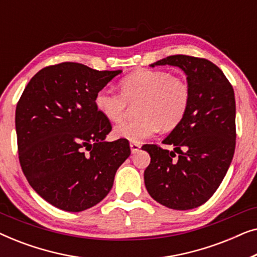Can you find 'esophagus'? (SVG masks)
Listing matches in <instances>:
<instances>
[{"label": "esophagus", "instance_id": "1", "mask_svg": "<svg viewBox=\"0 0 257 257\" xmlns=\"http://www.w3.org/2000/svg\"><path fill=\"white\" fill-rule=\"evenodd\" d=\"M130 147H131V152L135 154L140 150L142 145H140V144H138V143H131V144H130Z\"/></svg>", "mask_w": 257, "mask_h": 257}]
</instances>
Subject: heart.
<instances>
[{
	"label": "heart",
	"mask_w": 257,
	"mask_h": 257,
	"mask_svg": "<svg viewBox=\"0 0 257 257\" xmlns=\"http://www.w3.org/2000/svg\"><path fill=\"white\" fill-rule=\"evenodd\" d=\"M120 93L101 89L94 96L98 112L111 122L124 117L128 105H136L138 118L115 126L114 137L142 143L161 128L171 131L184 120L191 103V89L181 77L161 70H140L119 83Z\"/></svg>",
	"instance_id": "1"
}]
</instances>
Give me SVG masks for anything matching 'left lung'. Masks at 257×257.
Returning <instances> with one entry per match:
<instances>
[{
    "instance_id": "8db88e82",
    "label": "left lung",
    "mask_w": 257,
    "mask_h": 257,
    "mask_svg": "<svg viewBox=\"0 0 257 257\" xmlns=\"http://www.w3.org/2000/svg\"><path fill=\"white\" fill-rule=\"evenodd\" d=\"M156 65L178 66L185 72L191 103L184 120L163 140L173 145V151L143 146L151 157L144 180L157 202L172 209H193L215 193L233 160L234 90L223 72L207 59L174 55L151 64Z\"/></svg>"
}]
</instances>
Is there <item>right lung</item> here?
I'll list each match as a JSON object with an SVG mask.
<instances>
[{
  "label": "right lung",
  "mask_w": 257,
  "mask_h": 257,
  "mask_svg": "<svg viewBox=\"0 0 257 257\" xmlns=\"http://www.w3.org/2000/svg\"><path fill=\"white\" fill-rule=\"evenodd\" d=\"M117 71H98L61 63L38 71L16 106L19 158L38 195L66 212L100 202L115 172L131 154L128 142H105L112 126L94 105V96Z\"/></svg>",
  "instance_id": "right-lung-1"
}]
</instances>
